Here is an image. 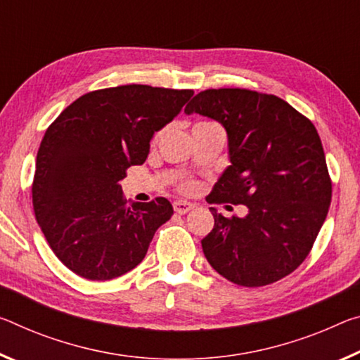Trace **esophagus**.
Wrapping results in <instances>:
<instances>
[{"label": "esophagus", "instance_id": "1", "mask_svg": "<svg viewBox=\"0 0 360 360\" xmlns=\"http://www.w3.org/2000/svg\"><path fill=\"white\" fill-rule=\"evenodd\" d=\"M173 208L178 214H186V213H189L191 210H193V205L189 203V202H186V200H178V202L173 203Z\"/></svg>", "mask_w": 360, "mask_h": 360}]
</instances>
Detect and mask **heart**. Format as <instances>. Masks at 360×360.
Wrapping results in <instances>:
<instances>
[{"mask_svg": "<svg viewBox=\"0 0 360 360\" xmlns=\"http://www.w3.org/2000/svg\"><path fill=\"white\" fill-rule=\"evenodd\" d=\"M195 182L193 181H182L181 184H179V189L182 191V192H186V193H189V192H193L195 191Z\"/></svg>", "mask_w": 360, "mask_h": 360, "instance_id": "1", "label": "heart"}]
</instances>
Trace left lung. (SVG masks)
I'll return each mask as SVG.
<instances>
[{"label": "left lung", "mask_w": 360, "mask_h": 360, "mask_svg": "<svg viewBox=\"0 0 360 360\" xmlns=\"http://www.w3.org/2000/svg\"><path fill=\"white\" fill-rule=\"evenodd\" d=\"M184 112L224 127L231 165L210 203L245 205L202 240L213 269L242 287H264L292 274L309 255L332 202V181L317 129L272 94L240 88L198 93Z\"/></svg>", "instance_id": "left-lung-1"}]
</instances>
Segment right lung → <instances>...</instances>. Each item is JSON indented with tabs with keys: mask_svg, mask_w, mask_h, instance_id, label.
<instances>
[{
	"mask_svg": "<svg viewBox=\"0 0 360 360\" xmlns=\"http://www.w3.org/2000/svg\"><path fill=\"white\" fill-rule=\"evenodd\" d=\"M192 94L147 84L93 91L46 129L37 155L33 210L51 250L72 272L110 281L144 259L173 207L163 197L128 207L118 182L129 167L146 162L153 134Z\"/></svg>",
	"mask_w": 360,
	"mask_h": 360,
	"instance_id": "right-lung-1",
	"label": "right lung"
}]
</instances>
